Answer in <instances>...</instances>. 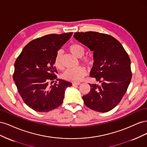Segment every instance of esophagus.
Segmentation results:
<instances>
[{
  "mask_svg": "<svg viewBox=\"0 0 147 147\" xmlns=\"http://www.w3.org/2000/svg\"><path fill=\"white\" fill-rule=\"evenodd\" d=\"M80 83H73L72 86H78V85H80Z\"/></svg>",
  "mask_w": 147,
  "mask_h": 147,
  "instance_id": "34e87169",
  "label": "esophagus"
}]
</instances>
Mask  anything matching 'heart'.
<instances>
[{"mask_svg":"<svg viewBox=\"0 0 147 147\" xmlns=\"http://www.w3.org/2000/svg\"><path fill=\"white\" fill-rule=\"evenodd\" d=\"M68 48L71 53H72L75 56L80 57V62L84 65L90 68L94 65V60L92 58V57L90 56H83L84 53H85V48L82 44L74 43L69 45ZM62 55H63V51L61 50L57 51L54 59V64L55 67L60 70L63 67V63H62ZM86 70L84 67L80 66L75 69L66 70L62 74V78L67 81L78 83L82 80L83 77L86 75Z\"/></svg>","mask_w":147,"mask_h":147,"instance_id":"obj_1","label":"heart"}]
</instances>
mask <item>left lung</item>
Returning a JSON list of instances; mask_svg holds the SVG:
<instances>
[{"label": "left lung", "instance_id": "1", "mask_svg": "<svg viewBox=\"0 0 147 147\" xmlns=\"http://www.w3.org/2000/svg\"><path fill=\"white\" fill-rule=\"evenodd\" d=\"M74 36L94 51L90 77L100 83L89 84L91 90L83 96L84 103L96 112H107L119 103L131 82L129 57L121 43L110 35L90 31L75 32Z\"/></svg>", "mask_w": 147, "mask_h": 147}]
</instances>
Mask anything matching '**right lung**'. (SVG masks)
Listing matches in <instances>:
<instances>
[{
  "label": "right lung",
  "instance_id": "1",
  "mask_svg": "<svg viewBox=\"0 0 147 147\" xmlns=\"http://www.w3.org/2000/svg\"><path fill=\"white\" fill-rule=\"evenodd\" d=\"M72 32L50 34L35 38L26 45L15 63L13 78L24 103L39 112L58 107L64 100L69 82L59 80L54 65L56 52L72 36Z\"/></svg>",
  "mask_w": 147,
  "mask_h": 147
}]
</instances>
